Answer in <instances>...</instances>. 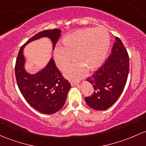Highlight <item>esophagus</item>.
<instances>
[{
    "instance_id": "1",
    "label": "esophagus",
    "mask_w": 146,
    "mask_h": 146,
    "mask_svg": "<svg viewBox=\"0 0 146 146\" xmlns=\"http://www.w3.org/2000/svg\"><path fill=\"white\" fill-rule=\"evenodd\" d=\"M70 84L72 86H75L79 84V82H76V81H71L70 82Z\"/></svg>"
}]
</instances>
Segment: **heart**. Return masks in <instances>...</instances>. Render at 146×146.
I'll list each match as a JSON object with an SVG mask.
<instances>
[{"label":"heart","mask_w":146,"mask_h":146,"mask_svg":"<svg viewBox=\"0 0 146 146\" xmlns=\"http://www.w3.org/2000/svg\"><path fill=\"white\" fill-rule=\"evenodd\" d=\"M63 47L58 46L54 51V59L60 70H66L64 75L70 80H78L90 71L97 70L105 60L110 48V35L105 29L82 28L66 35L62 41Z\"/></svg>","instance_id":"obj_1"}]
</instances>
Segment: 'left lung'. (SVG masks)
Listing matches in <instances>:
<instances>
[{
    "instance_id": "1",
    "label": "left lung",
    "mask_w": 146,
    "mask_h": 146,
    "mask_svg": "<svg viewBox=\"0 0 146 146\" xmlns=\"http://www.w3.org/2000/svg\"><path fill=\"white\" fill-rule=\"evenodd\" d=\"M129 69V55L121 40L116 37L111 54L92 76L86 79L94 86L92 96L85 98L89 107L99 111L110 108L122 94Z\"/></svg>"
}]
</instances>
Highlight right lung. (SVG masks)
Listing matches in <instances>:
<instances>
[{"instance_id": "obj_1", "label": "right lung", "mask_w": 146, "mask_h": 146, "mask_svg": "<svg viewBox=\"0 0 146 146\" xmlns=\"http://www.w3.org/2000/svg\"><path fill=\"white\" fill-rule=\"evenodd\" d=\"M61 33L59 29H53L36 34L21 47L16 61L15 76L19 90L30 106L45 114H52L62 108L71 86L62 76L52 59L36 74L27 73L24 68L23 50L30 42L41 37H48L52 41L54 50Z\"/></svg>"}]
</instances>
